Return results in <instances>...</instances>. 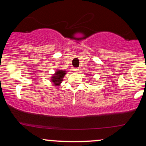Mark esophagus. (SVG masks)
I'll return each instance as SVG.
<instances>
[{
    "mask_svg": "<svg viewBox=\"0 0 146 146\" xmlns=\"http://www.w3.org/2000/svg\"><path fill=\"white\" fill-rule=\"evenodd\" d=\"M73 71H75V72H78L79 71H80V69H79L78 68H73Z\"/></svg>",
    "mask_w": 146,
    "mask_h": 146,
    "instance_id": "esophagus-1",
    "label": "esophagus"
}]
</instances>
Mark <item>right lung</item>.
<instances>
[{
  "label": "right lung",
  "instance_id": "right-lung-1",
  "mask_svg": "<svg viewBox=\"0 0 146 146\" xmlns=\"http://www.w3.org/2000/svg\"><path fill=\"white\" fill-rule=\"evenodd\" d=\"M67 73V72L64 70L57 69L55 74L51 77V82H53L55 86H60V84L63 81V78L64 75Z\"/></svg>",
  "mask_w": 146,
  "mask_h": 146
}]
</instances>
